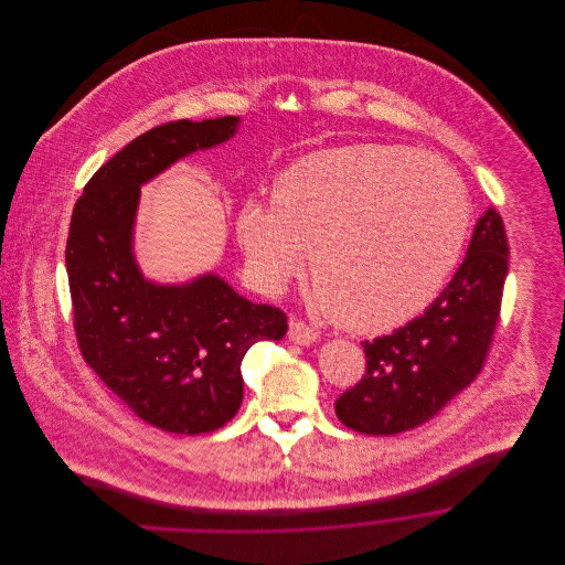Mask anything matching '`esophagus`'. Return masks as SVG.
<instances>
[{
    "label": "esophagus",
    "instance_id": "esophagus-1",
    "mask_svg": "<svg viewBox=\"0 0 565 565\" xmlns=\"http://www.w3.org/2000/svg\"><path fill=\"white\" fill-rule=\"evenodd\" d=\"M289 339L298 345H311L318 341V332L313 328H309L307 323L291 318L289 320Z\"/></svg>",
    "mask_w": 565,
    "mask_h": 565
}]
</instances>
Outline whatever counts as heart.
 I'll list each match as a JSON object with an SVG mask.
<instances>
[{"mask_svg":"<svg viewBox=\"0 0 565 565\" xmlns=\"http://www.w3.org/2000/svg\"><path fill=\"white\" fill-rule=\"evenodd\" d=\"M470 222L468 189L448 162L363 143L289 164L271 204L249 198L239 206L235 237L263 294H278L309 249L311 302L343 328L381 332L437 296Z\"/></svg>","mask_w":565,"mask_h":565,"instance_id":"obj_1","label":"heart"}]
</instances>
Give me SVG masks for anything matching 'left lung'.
Listing matches in <instances>:
<instances>
[{"label":"left lung","mask_w":565,"mask_h":565,"mask_svg":"<svg viewBox=\"0 0 565 565\" xmlns=\"http://www.w3.org/2000/svg\"><path fill=\"white\" fill-rule=\"evenodd\" d=\"M509 243L495 209L477 222L466 260L415 320L363 341L367 372L334 403L365 435H396L437 415L481 372L500 316Z\"/></svg>","instance_id":"obj_1"}]
</instances>
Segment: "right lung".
<instances>
[{
  "label": "right lung",
  "instance_id": "add662e5",
  "mask_svg": "<svg viewBox=\"0 0 565 565\" xmlns=\"http://www.w3.org/2000/svg\"><path fill=\"white\" fill-rule=\"evenodd\" d=\"M239 126L242 117L182 119L137 137L95 171L72 215L65 263L82 354L135 415L167 433L231 422L245 352L289 328L280 309L249 302L215 271L157 282L135 254L141 186L231 141Z\"/></svg>",
  "mask_w": 565,
  "mask_h": 565
}]
</instances>
